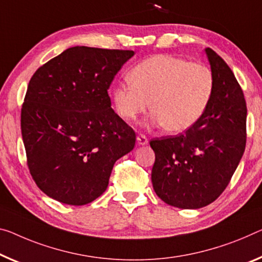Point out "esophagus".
<instances>
[{
    "label": "esophagus",
    "mask_w": 262,
    "mask_h": 262,
    "mask_svg": "<svg viewBox=\"0 0 262 262\" xmlns=\"http://www.w3.org/2000/svg\"><path fill=\"white\" fill-rule=\"evenodd\" d=\"M137 143H138V145H147L148 140L144 135H139L137 136Z\"/></svg>",
    "instance_id": "34e87169"
}]
</instances>
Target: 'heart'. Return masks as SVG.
Wrapping results in <instances>:
<instances>
[{"instance_id":"1","label":"heart","mask_w":262,"mask_h":262,"mask_svg":"<svg viewBox=\"0 0 262 262\" xmlns=\"http://www.w3.org/2000/svg\"><path fill=\"white\" fill-rule=\"evenodd\" d=\"M130 82L112 91L119 117L134 120L151 105L147 123L179 134L194 126L210 105L214 77L210 68L170 55H157L136 66Z\"/></svg>"}]
</instances>
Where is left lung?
<instances>
[{
  "label": "left lung",
  "instance_id": "obj_1",
  "mask_svg": "<svg viewBox=\"0 0 262 262\" xmlns=\"http://www.w3.org/2000/svg\"><path fill=\"white\" fill-rule=\"evenodd\" d=\"M214 77L206 112L178 136L152 139L156 194L171 206L195 210L224 192L246 146L247 107L233 71L211 48L205 49Z\"/></svg>",
  "mask_w": 262,
  "mask_h": 262
}]
</instances>
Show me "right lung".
Wrapping results in <instances>:
<instances>
[{"instance_id":"right-lung-1","label":"right lung","mask_w":262,"mask_h":262,"mask_svg":"<svg viewBox=\"0 0 262 262\" xmlns=\"http://www.w3.org/2000/svg\"><path fill=\"white\" fill-rule=\"evenodd\" d=\"M135 52L64 50L36 70L21 111L33 179L48 196L89 204L105 192L112 167L134 150L136 134L112 110L107 89Z\"/></svg>"}]
</instances>
